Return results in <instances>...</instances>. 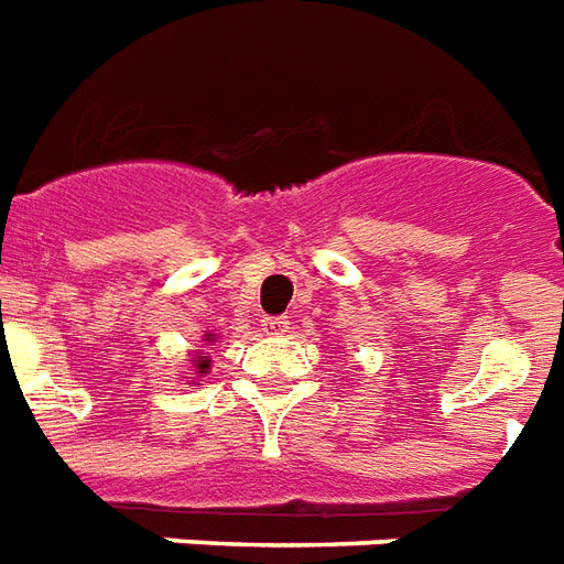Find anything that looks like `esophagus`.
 I'll return each instance as SVG.
<instances>
[{
    "label": "esophagus",
    "instance_id": "34e87169",
    "mask_svg": "<svg viewBox=\"0 0 564 564\" xmlns=\"http://www.w3.org/2000/svg\"><path fill=\"white\" fill-rule=\"evenodd\" d=\"M288 318H264L261 322V330L267 333V336H285L288 333Z\"/></svg>",
    "mask_w": 564,
    "mask_h": 564
}]
</instances>
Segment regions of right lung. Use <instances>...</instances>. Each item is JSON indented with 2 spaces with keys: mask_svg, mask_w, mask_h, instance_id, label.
Masks as SVG:
<instances>
[{
  "mask_svg": "<svg viewBox=\"0 0 564 564\" xmlns=\"http://www.w3.org/2000/svg\"><path fill=\"white\" fill-rule=\"evenodd\" d=\"M213 339H216V336H213V333H207V343H213ZM209 369V360L207 357H200V351H197L195 355V372H207Z\"/></svg>",
  "mask_w": 564,
  "mask_h": 564,
  "instance_id": "add662e5",
  "label": "right lung"
}]
</instances>
